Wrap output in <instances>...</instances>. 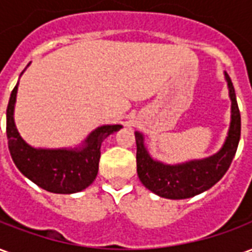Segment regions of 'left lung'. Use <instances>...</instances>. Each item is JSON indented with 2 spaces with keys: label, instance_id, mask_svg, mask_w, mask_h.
Masks as SVG:
<instances>
[{
  "label": "left lung",
  "instance_id": "1",
  "mask_svg": "<svg viewBox=\"0 0 252 252\" xmlns=\"http://www.w3.org/2000/svg\"><path fill=\"white\" fill-rule=\"evenodd\" d=\"M231 98V126L221 150L209 158L190 160L182 164H164L154 160L144 146L142 133L135 132L136 139V167L139 180L155 194L182 200L205 191L221 180L231 166L240 140V112L232 81L225 72Z\"/></svg>",
  "mask_w": 252,
  "mask_h": 252
}]
</instances>
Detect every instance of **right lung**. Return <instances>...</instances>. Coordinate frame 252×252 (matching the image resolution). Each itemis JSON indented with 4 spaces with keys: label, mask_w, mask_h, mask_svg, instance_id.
<instances>
[{
    "label": "right lung",
    "mask_w": 252,
    "mask_h": 252,
    "mask_svg": "<svg viewBox=\"0 0 252 252\" xmlns=\"http://www.w3.org/2000/svg\"><path fill=\"white\" fill-rule=\"evenodd\" d=\"M23 74V72H21ZM17 86H14L6 109V136L8 147L16 167L41 189L71 194L86 189L98 173L101 143L121 126H102L94 129L85 140L83 147L75 150H48L33 148L23 140L13 119Z\"/></svg>",
    "instance_id": "1"
}]
</instances>
